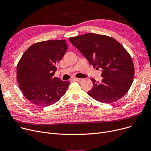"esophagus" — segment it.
Wrapping results in <instances>:
<instances>
[{
    "instance_id": "esophagus-1",
    "label": "esophagus",
    "mask_w": 151,
    "mask_h": 151,
    "mask_svg": "<svg viewBox=\"0 0 151 151\" xmlns=\"http://www.w3.org/2000/svg\"><path fill=\"white\" fill-rule=\"evenodd\" d=\"M74 80L78 82H81L83 81V79L81 78H74Z\"/></svg>"
}]
</instances>
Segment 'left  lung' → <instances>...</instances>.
I'll use <instances>...</instances> for the list:
<instances>
[{"label": "left lung", "instance_id": "obj_1", "mask_svg": "<svg viewBox=\"0 0 151 151\" xmlns=\"http://www.w3.org/2000/svg\"><path fill=\"white\" fill-rule=\"evenodd\" d=\"M69 40L90 65L101 70V83L91 78L93 87L88 92L89 96L105 104L124 97L133 83L134 66L122 45L113 38L93 33L70 37Z\"/></svg>", "mask_w": 151, "mask_h": 151}]
</instances>
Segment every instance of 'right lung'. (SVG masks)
Here are the masks:
<instances>
[{"mask_svg": "<svg viewBox=\"0 0 151 151\" xmlns=\"http://www.w3.org/2000/svg\"><path fill=\"white\" fill-rule=\"evenodd\" d=\"M68 48L66 41L48 40L30 46L17 65V75L24 96L32 104L45 107L54 104L64 95L70 84L53 76L55 65Z\"/></svg>", "mask_w": 151, "mask_h": 151, "instance_id": "1", "label": "right lung"}]
</instances>
